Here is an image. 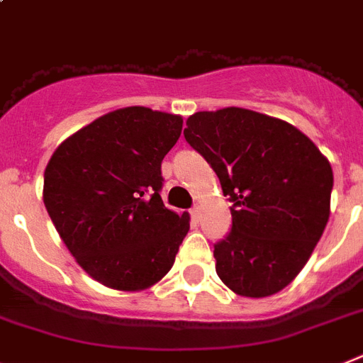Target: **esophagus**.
Instances as JSON below:
<instances>
[{
	"label": "esophagus",
	"mask_w": 363,
	"mask_h": 363,
	"mask_svg": "<svg viewBox=\"0 0 363 363\" xmlns=\"http://www.w3.org/2000/svg\"><path fill=\"white\" fill-rule=\"evenodd\" d=\"M191 216H193L194 222H198V220H200V216H202V207L194 206L193 209H191Z\"/></svg>",
	"instance_id": "esophagus-1"
}]
</instances>
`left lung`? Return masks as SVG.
Returning <instances> with one entry per match:
<instances>
[{"instance_id": "left-lung-1", "label": "left lung", "mask_w": 363, "mask_h": 363, "mask_svg": "<svg viewBox=\"0 0 363 363\" xmlns=\"http://www.w3.org/2000/svg\"><path fill=\"white\" fill-rule=\"evenodd\" d=\"M184 135L233 202L231 231L215 244L216 274L237 296H274L303 270L329 222V160L290 123L246 108L196 111Z\"/></svg>"}]
</instances>
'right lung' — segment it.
<instances>
[{
    "mask_svg": "<svg viewBox=\"0 0 363 363\" xmlns=\"http://www.w3.org/2000/svg\"><path fill=\"white\" fill-rule=\"evenodd\" d=\"M182 126V116L121 108L52 152L43 203L71 255L97 283L139 292L174 264L191 218L161 200V161Z\"/></svg>",
    "mask_w": 363,
    "mask_h": 363,
    "instance_id": "1",
    "label": "right lung"
}]
</instances>
